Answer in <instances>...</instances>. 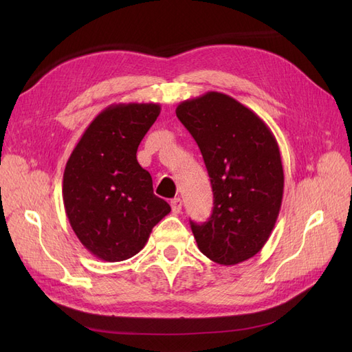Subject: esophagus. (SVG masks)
Segmentation results:
<instances>
[{
	"mask_svg": "<svg viewBox=\"0 0 352 352\" xmlns=\"http://www.w3.org/2000/svg\"><path fill=\"white\" fill-rule=\"evenodd\" d=\"M170 206H172V211L175 212V214H177V212H180V210H182V199L173 198L172 201H170Z\"/></svg>",
	"mask_w": 352,
	"mask_h": 352,
	"instance_id": "obj_1",
	"label": "esophagus"
}]
</instances>
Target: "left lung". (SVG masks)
I'll return each mask as SVG.
<instances>
[{"label":"left lung","mask_w":352,"mask_h":352,"mask_svg":"<svg viewBox=\"0 0 352 352\" xmlns=\"http://www.w3.org/2000/svg\"><path fill=\"white\" fill-rule=\"evenodd\" d=\"M176 116L199 146L214 198L208 221H190L199 251L223 265L250 260L267 242L282 206L274 135L252 110L214 91L180 102Z\"/></svg>","instance_id":"1"}]
</instances>
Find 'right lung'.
Returning a JSON list of instances; mask_svg holds the SVG:
<instances>
[{"mask_svg": "<svg viewBox=\"0 0 352 352\" xmlns=\"http://www.w3.org/2000/svg\"><path fill=\"white\" fill-rule=\"evenodd\" d=\"M158 104H113L83 132L63 175V202L80 243L104 261L140 252L170 206L154 195L151 175L136 160Z\"/></svg>", "mask_w": 352, "mask_h": 352, "instance_id": "right-lung-1", "label": "right lung"}]
</instances>
